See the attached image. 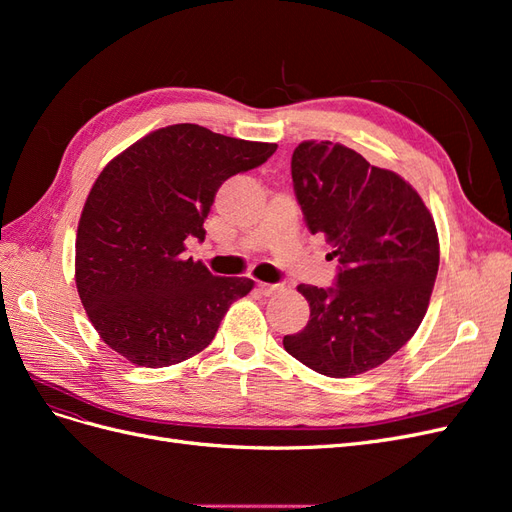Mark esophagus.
I'll use <instances>...</instances> for the list:
<instances>
[{"label": "esophagus", "instance_id": "34e87169", "mask_svg": "<svg viewBox=\"0 0 512 512\" xmlns=\"http://www.w3.org/2000/svg\"><path fill=\"white\" fill-rule=\"evenodd\" d=\"M256 290L262 294V297H273L275 292L282 290V286H280V284H262V282H260V284L256 286Z\"/></svg>", "mask_w": 512, "mask_h": 512}]
</instances>
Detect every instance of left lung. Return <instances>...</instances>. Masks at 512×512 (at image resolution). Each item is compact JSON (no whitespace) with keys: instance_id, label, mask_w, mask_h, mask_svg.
<instances>
[{"instance_id":"left-lung-1","label":"left lung","mask_w":512,"mask_h":512,"mask_svg":"<svg viewBox=\"0 0 512 512\" xmlns=\"http://www.w3.org/2000/svg\"><path fill=\"white\" fill-rule=\"evenodd\" d=\"M292 188L307 230L333 245L335 286L301 284L309 320L286 335L294 359L329 378L389 361L423 322L440 265L438 232L410 185L331 141L292 153Z\"/></svg>"}]
</instances>
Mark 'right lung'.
<instances>
[{"label": "right lung", "mask_w": 512, "mask_h": 512, "mask_svg": "<svg viewBox=\"0 0 512 512\" xmlns=\"http://www.w3.org/2000/svg\"><path fill=\"white\" fill-rule=\"evenodd\" d=\"M277 145L177 123L128 147L91 188L76 235V288L104 344L134 365L168 367L205 350L254 282L185 258L205 241L220 185Z\"/></svg>", "instance_id": "obj_1"}]
</instances>
